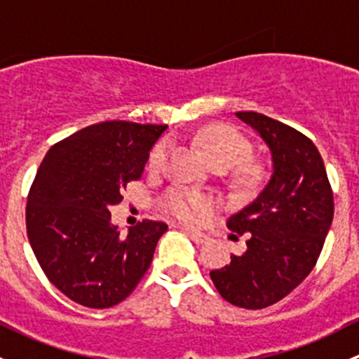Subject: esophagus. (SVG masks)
<instances>
[{
  "mask_svg": "<svg viewBox=\"0 0 359 359\" xmlns=\"http://www.w3.org/2000/svg\"><path fill=\"white\" fill-rule=\"evenodd\" d=\"M186 234H187V236H189L191 240H193L196 245H203V243H206V241L210 240V238L206 236V234L198 233V231H193V229H186Z\"/></svg>",
  "mask_w": 359,
  "mask_h": 359,
  "instance_id": "esophagus-1",
  "label": "esophagus"
}]
</instances>
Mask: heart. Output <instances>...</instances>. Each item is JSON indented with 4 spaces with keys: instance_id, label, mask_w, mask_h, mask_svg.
Returning a JSON list of instances; mask_svg holds the SVG:
<instances>
[{
    "instance_id": "b5f03b06",
    "label": "heart",
    "mask_w": 359,
    "mask_h": 359,
    "mask_svg": "<svg viewBox=\"0 0 359 359\" xmlns=\"http://www.w3.org/2000/svg\"><path fill=\"white\" fill-rule=\"evenodd\" d=\"M198 144L201 146L203 153L206 154L208 161L213 166H224V168H231L236 163L247 156L248 144L236 130L229 128V126L213 125L203 128L196 137ZM170 153V142L168 140H161L151 151L147 165L149 170L158 172L163 168L166 158ZM166 206L173 215L179 219L186 220V222H196L201 217L203 210L206 208V201L198 194L189 193L184 189H173L166 198Z\"/></svg>"
}]
</instances>
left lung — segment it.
<instances>
[{
    "instance_id": "left-lung-1",
    "label": "left lung",
    "mask_w": 359,
    "mask_h": 359,
    "mask_svg": "<svg viewBox=\"0 0 359 359\" xmlns=\"http://www.w3.org/2000/svg\"><path fill=\"white\" fill-rule=\"evenodd\" d=\"M271 153V173L255 200L227 226L248 234L247 252L210 273L233 306L264 309L313 271L334 219V194L320 151L304 133L253 111L236 112Z\"/></svg>"
}]
</instances>
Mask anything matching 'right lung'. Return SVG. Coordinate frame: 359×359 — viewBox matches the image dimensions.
Segmentation results:
<instances>
[{"mask_svg":"<svg viewBox=\"0 0 359 359\" xmlns=\"http://www.w3.org/2000/svg\"><path fill=\"white\" fill-rule=\"evenodd\" d=\"M168 128L132 121L90 125L48 149L27 196V238L46 278L64 295L106 309L130 295L168 226L144 220L119 234L109 206L139 180Z\"/></svg>","mask_w":359,"mask_h":359,"instance_id":"obj_1","label":"right lung"}]
</instances>
